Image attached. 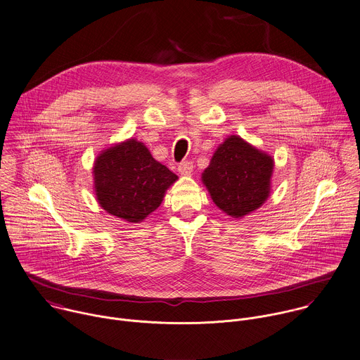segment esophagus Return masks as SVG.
<instances>
[{"mask_svg": "<svg viewBox=\"0 0 360 360\" xmlns=\"http://www.w3.org/2000/svg\"><path fill=\"white\" fill-rule=\"evenodd\" d=\"M192 171H193V164H192L191 161H184V162H181V164L178 165V172H179L181 175H184V176L191 175Z\"/></svg>", "mask_w": 360, "mask_h": 360, "instance_id": "obj_1", "label": "esophagus"}]
</instances>
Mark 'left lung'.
<instances>
[{
    "mask_svg": "<svg viewBox=\"0 0 360 360\" xmlns=\"http://www.w3.org/2000/svg\"><path fill=\"white\" fill-rule=\"evenodd\" d=\"M274 158L238 136H229L202 172L213 203L234 219L255 212L269 199Z\"/></svg>",
    "mask_w": 360,
    "mask_h": 360,
    "instance_id": "obj_1",
    "label": "left lung"
}]
</instances>
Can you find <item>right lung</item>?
Here are the masks:
<instances>
[{
  "instance_id": "right-lung-1",
  "label": "right lung",
  "mask_w": 360,
  "mask_h": 360,
  "mask_svg": "<svg viewBox=\"0 0 360 360\" xmlns=\"http://www.w3.org/2000/svg\"><path fill=\"white\" fill-rule=\"evenodd\" d=\"M176 179L136 139L107 147L93 165V188L98 205L130 223H140L158 209L167 189Z\"/></svg>"
}]
</instances>
